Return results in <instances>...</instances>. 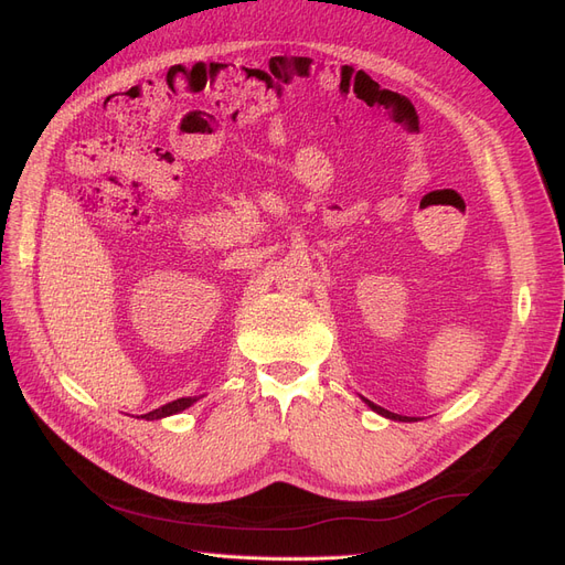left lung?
Instances as JSON below:
<instances>
[{"instance_id": "1", "label": "left lung", "mask_w": 565, "mask_h": 565, "mask_svg": "<svg viewBox=\"0 0 565 565\" xmlns=\"http://www.w3.org/2000/svg\"><path fill=\"white\" fill-rule=\"evenodd\" d=\"M375 413H380V415H385V417H390V420H398V423H411L413 417H406V415H396V413H390V411H385V408H380V406H375V404H371V402H366Z\"/></svg>"}]
</instances>
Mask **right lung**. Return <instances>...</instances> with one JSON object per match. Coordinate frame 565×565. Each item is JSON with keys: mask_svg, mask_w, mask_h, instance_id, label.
I'll return each mask as SVG.
<instances>
[{"mask_svg": "<svg viewBox=\"0 0 565 565\" xmlns=\"http://www.w3.org/2000/svg\"><path fill=\"white\" fill-rule=\"evenodd\" d=\"M202 396H183V398H175V402L161 406L152 413H145L140 417H145V420H161V417H169V415H175V413H183L185 408H190L194 402H199Z\"/></svg>", "mask_w": 565, "mask_h": 565, "instance_id": "right-lung-1", "label": "right lung"}]
</instances>
